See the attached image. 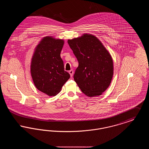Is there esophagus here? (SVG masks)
Listing matches in <instances>:
<instances>
[{
	"label": "esophagus",
	"instance_id": "obj_1",
	"mask_svg": "<svg viewBox=\"0 0 149 149\" xmlns=\"http://www.w3.org/2000/svg\"><path fill=\"white\" fill-rule=\"evenodd\" d=\"M69 74H70V75L71 77H72V75H73V74H74V71H73V70H70V71H69Z\"/></svg>",
	"mask_w": 149,
	"mask_h": 149
}]
</instances>
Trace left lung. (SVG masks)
<instances>
[{
	"mask_svg": "<svg viewBox=\"0 0 149 149\" xmlns=\"http://www.w3.org/2000/svg\"><path fill=\"white\" fill-rule=\"evenodd\" d=\"M68 43L79 63L74 75L75 81L86 96L101 95L110 85L113 74L111 55L92 35L84 34L68 40Z\"/></svg>",
	"mask_w": 149,
	"mask_h": 149,
	"instance_id": "left-lung-1",
	"label": "left lung"
}]
</instances>
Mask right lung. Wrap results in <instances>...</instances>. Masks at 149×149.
I'll return each mask as SVG.
<instances>
[{
  "label": "right lung",
  "mask_w": 149,
  "mask_h": 149,
  "mask_svg": "<svg viewBox=\"0 0 149 149\" xmlns=\"http://www.w3.org/2000/svg\"><path fill=\"white\" fill-rule=\"evenodd\" d=\"M63 45L62 40L46 37L38 45L32 59L31 72L36 87L49 96L60 92L70 77L60 57Z\"/></svg>",
  "instance_id": "right-lung-1"
}]
</instances>
